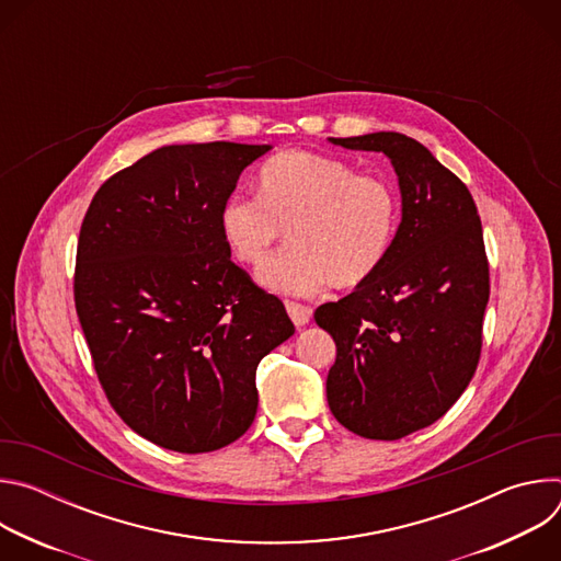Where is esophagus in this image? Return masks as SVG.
I'll use <instances>...</instances> for the list:
<instances>
[{
  "instance_id": "34e87169",
  "label": "esophagus",
  "mask_w": 561,
  "mask_h": 561,
  "mask_svg": "<svg viewBox=\"0 0 561 561\" xmlns=\"http://www.w3.org/2000/svg\"><path fill=\"white\" fill-rule=\"evenodd\" d=\"M284 306H286V310H288V314H290V319H293V324H295V327H304V324H308V322H310V317H312L310 306L299 304V301H290V299H286V301H284Z\"/></svg>"
}]
</instances>
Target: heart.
<instances>
[{
    "label": "heart",
    "instance_id": "obj_1",
    "mask_svg": "<svg viewBox=\"0 0 561 561\" xmlns=\"http://www.w3.org/2000/svg\"><path fill=\"white\" fill-rule=\"evenodd\" d=\"M257 188L260 195H230L221 204L219 230L237 262L260 266L290 228L295 247L260 271L266 288L351 290L386 262L402 215L390 180L357 173L337 157L288 150L264 162Z\"/></svg>",
    "mask_w": 561,
    "mask_h": 561
}]
</instances>
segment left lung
Masks as SVG:
<instances>
[{
    "instance_id": "left-lung-1",
    "label": "left lung",
    "mask_w": 561,
    "mask_h": 561,
    "mask_svg": "<svg viewBox=\"0 0 561 561\" xmlns=\"http://www.w3.org/2000/svg\"><path fill=\"white\" fill-rule=\"evenodd\" d=\"M331 141L388 154L402 188V224L381 268L314 310L337 346L327 379L335 420L392 442L446 415L477 370L491 295L482 219L466 184L417 139Z\"/></svg>"
}]
</instances>
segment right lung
I'll use <instances>...</instances> for the list:
<instances>
[{"mask_svg": "<svg viewBox=\"0 0 561 561\" xmlns=\"http://www.w3.org/2000/svg\"><path fill=\"white\" fill-rule=\"evenodd\" d=\"M271 146H162L95 193L77 239L75 310L113 411L178 453L242 437L255 375L295 327L284 304L230 262L221 204Z\"/></svg>", "mask_w": 561, "mask_h": 561, "instance_id": "obj_1", "label": "right lung"}]
</instances>
